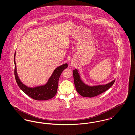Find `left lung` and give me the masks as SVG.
<instances>
[{"label": "left lung", "instance_id": "left-lung-1", "mask_svg": "<svg viewBox=\"0 0 135 135\" xmlns=\"http://www.w3.org/2000/svg\"><path fill=\"white\" fill-rule=\"evenodd\" d=\"M73 73L76 91L83 97H94L99 95L112 86L115 80L114 79L106 84L90 86L84 83L82 80L80 74L78 73V70L77 69L73 71Z\"/></svg>", "mask_w": 135, "mask_h": 135}]
</instances>
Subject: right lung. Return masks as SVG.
I'll use <instances>...</instances> for the list:
<instances>
[{
  "instance_id": "1",
  "label": "right lung",
  "mask_w": 135,
  "mask_h": 135,
  "mask_svg": "<svg viewBox=\"0 0 135 135\" xmlns=\"http://www.w3.org/2000/svg\"><path fill=\"white\" fill-rule=\"evenodd\" d=\"M16 55L15 52L14 57L15 75L17 84L22 91L28 97L37 100H46L54 97L57 93L60 76L62 71L68 67V64L65 63L57 67L46 84L32 87H28L24 84L18 77L16 69Z\"/></svg>"
}]
</instances>
